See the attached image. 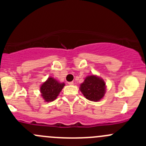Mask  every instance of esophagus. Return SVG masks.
Segmentation results:
<instances>
[{"mask_svg":"<svg viewBox=\"0 0 146 146\" xmlns=\"http://www.w3.org/2000/svg\"><path fill=\"white\" fill-rule=\"evenodd\" d=\"M68 85H73V84H74V82H68Z\"/></svg>","mask_w":146,"mask_h":146,"instance_id":"esophagus-1","label":"esophagus"}]
</instances>
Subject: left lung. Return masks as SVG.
Here are the masks:
<instances>
[{"mask_svg": "<svg viewBox=\"0 0 146 146\" xmlns=\"http://www.w3.org/2000/svg\"><path fill=\"white\" fill-rule=\"evenodd\" d=\"M80 90L86 99L93 102L100 101L105 94V82L101 78L91 75L85 78L80 85Z\"/></svg>", "mask_w": 146, "mask_h": 146, "instance_id": "obj_1", "label": "left lung"}]
</instances>
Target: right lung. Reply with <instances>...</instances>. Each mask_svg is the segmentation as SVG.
Here are the masks:
<instances>
[{
  "mask_svg": "<svg viewBox=\"0 0 146 146\" xmlns=\"http://www.w3.org/2000/svg\"><path fill=\"white\" fill-rule=\"evenodd\" d=\"M64 86V82H59L54 78L49 77L41 85V95L45 102H52L56 99Z\"/></svg>",
  "mask_w": 146,
  "mask_h": 146,
  "instance_id": "obj_1",
  "label": "right lung"
}]
</instances>
